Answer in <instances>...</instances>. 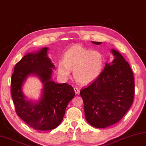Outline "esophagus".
Segmentation results:
<instances>
[{
	"label": "esophagus",
	"mask_w": 146,
	"mask_h": 146,
	"mask_svg": "<svg viewBox=\"0 0 146 146\" xmlns=\"http://www.w3.org/2000/svg\"><path fill=\"white\" fill-rule=\"evenodd\" d=\"M74 91H75L76 94H77V95H78V94H80V90H79V89L77 87L74 88Z\"/></svg>",
	"instance_id": "esophagus-1"
}]
</instances>
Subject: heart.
Here are the masks:
<instances>
[{
    "label": "heart",
    "instance_id": "heart-1",
    "mask_svg": "<svg viewBox=\"0 0 146 146\" xmlns=\"http://www.w3.org/2000/svg\"><path fill=\"white\" fill-rule=\"evenodd\" d=\"M104 66V58L101 52L77 45L66 51L63 61L58 64V72L63 78H67L70 70H73L74 80L81 85H87L100 76Z\"/></svg>",
    "mask_w": 146,
    "mask_h": 146
}]
</instances>
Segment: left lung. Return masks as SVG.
<instances>
[{
  "label": "left lung",
  "mask_w": 146,
  "mask_h": 146,
  "mask_svg": "<svg viewBox=\"0 0 146 146\" xmlns=\"http://www.w3.org/2000/svg\"><path fill=\"white\" fill-rule=\"evenodd\" d=\"M111 52L114 56L111 63H106L100 76L80 91L86 121L98 128H105L119 122L134 98V77L129 63L118 51L111 49Z\"/></svg>",
  "instance_id": "obj_1"
}]
</instances>
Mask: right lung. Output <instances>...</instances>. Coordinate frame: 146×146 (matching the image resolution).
Wrapping results in <instances>:
<instances>
[{
    "instance_id": "add662e5",
    "label": "right lung",
    "mask_w": 146,
    "mask_h": 146,
    "mask_svg": "<svg viewBox=\"0 0 146 146\" xmlns=\"http://www.w3.org/2000/svg\"><path fill=\"white\" fill-rule=\"evenodd\" d=\"M48 48L25 55L14 68L11 81V97L17 114L33 129L47 131L56 128L62 121L66 106L75 96L67 83L52 80L55 66L47 56ZM35 75L43 84L42 96L37 102L28 100L22 86L29 75Z\"/></svg>"
}]
</instances>
